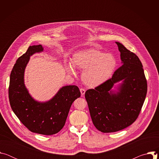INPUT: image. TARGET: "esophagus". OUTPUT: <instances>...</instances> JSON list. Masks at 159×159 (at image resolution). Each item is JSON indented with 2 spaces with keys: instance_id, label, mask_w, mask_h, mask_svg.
Returning <instances> with one entry per match:
<instances>
[{
  "instance_id": "obj_1",
  "label": "esophagus",
  "mask_w": 159,
  "mask_h": 159,
  "mask_svg": "<svg viewBox=\"0 0 159 159\" xmlns=\"http://www.w3.org/2000/svg\"><path fill=\"white\" fill-rule=\"evenodd\" d=\"M80 90L81 96H84V95L85 94V90L84 89H82V88H81V89H80Z\"/></svg>"
}]
</instances>
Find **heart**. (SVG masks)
<instances>
[{
    "mask_svg": "<svg viewBox=\"0 0 159 159\" xmlns=\"http://www.w3.org/2000/svg\"><path fill=\"white\" fill-rule=\"evenodd\" d=\"M72 62L65 65L66 72L76 75V69L84 70L82 80L90 87H96L109 80L116 66V60L112 54L104 53L95 49L86 48L75 52L72 58Z\"/></svg>",
    "mask_w": 159,
    "mask_h": 159,
    "instance_id": "heart-1",
    "label": "heart"
}]
</instances>
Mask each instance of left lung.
<instances>
[{"instance_id": "obj_1", "label": "left lung", "mask_w": 159, "mask_h": 159, "mask_svg": "<svg viewBox=\"0 0 159 159\" xmlns=\"http://www.w3.org/2000/svg\"><path fill=\"white\" fill-rule=\"evenodd\" d=\"M122 65L111 79L94 89H89L85 98L90 117L95 127L102 133L121 130L131 125L138 118L147 92V83L139 58L116 42ZM122 81L117 88H111Z\"/></svg>"}]
</instances>
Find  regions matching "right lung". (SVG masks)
Listing matches in <instances>:
<instances>
[{
    "mask_svg": "<svg viewBox=\"0 0 159 159\" xmlns=\"http://www.w3.org/2000/svg\"><path fill=\"white\" fill-rule=\"evenodd\" d=\"M43 50L41 44L30 46L17 60L10 75L9 98L13 112L29 130L52 135L63 128L70 108L80 97V92L76 85H66L48 101L39 102L32 98L25 84V72L30 57Z\"/></svg>",
    "mask_w": 159,
    "mask_h": 159,
    "instance_id": "add662e5",
    "label": "right lung"
}]
</instances>
